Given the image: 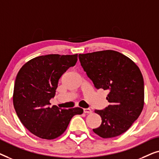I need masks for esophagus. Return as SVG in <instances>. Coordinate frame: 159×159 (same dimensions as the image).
Segmentation results:
<instances>
[{
  "instance_id": "34e87169",
  "label": "esophagus",
  "mask_w": 159,
  "mask_h": 159,
  "mask_svg": "<svg viewBox=\"0 0 159 159\" xmlns=\"http://www.w3.org/2000/svg\"><path fill=\"white\" fill-rule=\"evenodd\" d=\"M84 113H85V114H91L92 111H91L90 108H84Z\"/></svg>"
}]
</instances>
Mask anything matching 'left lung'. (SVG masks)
Here are the masks:
<instances>
[{
    "mask_svg": "<svg viewBox=\"0 0 159 159\" xmlns=\"http://www.w3.org/2000/svg\"><path fill=\"white\" fill-rule=\"evenodd\" d=\"M84 71L95 88L108 90L110 103L95 110L102 122L93 132L103 138L125 132L140 116L144 106V81L135 63L119 52L106 51L79 54Z\"/></svg>",
    "mask_w": 159,
    "mask_h": 159,
    "instance_id": "left-lung-1",
    "label": "left lung"
}]
</instances>
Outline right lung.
Segmentation results:
<instances>
[{
    "label": "right lung",
    "mask_w": 159,
    "mask_h": 159,
    "mask_svg": "<svg viewBox=\"0 0 159 159\" xmlns=\"http://www.w3.org/2000/svg\"><path fill=\"white\" fill-rule=\"evenodd\" d=\"M77 61V54L40 56L26 63L17 74L13 94L15 111L22 125L40 138L53 140L61 135L71 118L83 113L79 107L49 106L58 80Z\"/></svg>",
    "instance_id": "obj_1"
}]
</instances>
